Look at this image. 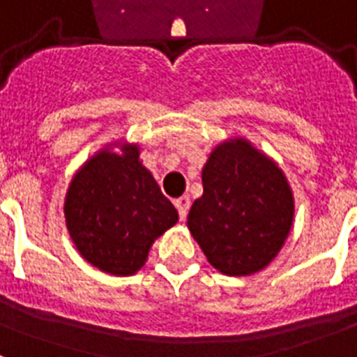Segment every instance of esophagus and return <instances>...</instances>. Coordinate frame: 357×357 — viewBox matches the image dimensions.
Returning a JSON list of instances; mask_svg holds the SVG:
<instances>
[{"mask_svg":"<svg viewBox=\"0 0 357 357\" xmlns=\"http://www.w3.org/2000/svg\"><path fill=\"white\" fill-rule=\"evenodd\" d=\"M174 206H176V209H178L179 218L185 220V217H187V213H189V207H190L189 196H181V198H178V200H174Z\"/></svg>","mask_w":357,"mask_h":357,"instance_id":"1","label":"esophagus"}]
</instances>
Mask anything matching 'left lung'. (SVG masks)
<instances>
[{"instance_id": "8db88e82", "label": "left lung", "mask_w": 357, "mask_h": 357, "mask_svg": "<svg viewBox=\"0 0 357 357\" xmlns=\"http://www.w3.org/2000/svg\"><path fill=\"white\" fill-rule=\"evenodd\" d=\"M202 183L187 226L207 261L228 276L265 268L293 226L294 198L282 168L248 140L229 139L211 151Z\"/></svg>"}]
</instances>
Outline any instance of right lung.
I'll use <instances>...</instances> for the list:
<instances>
[{"mask_svg": "<svg viewBox=\"0 0 357 357\" xmlns=\"http://www.w3.org/2000/svg\"><path fill=\"white\" fill-rule=\"evenodd\" d=\"M114 146H120L116 142ZM137 144L103 148L75 172L64 198L66 228L83 259L114 276H131L151 244L178 222V211L142 167Z\"/></svg>", "mask_w": 357, "mask_h": 357, "instance_id": "add662e5", "label": "right lung"}]
</instances>
